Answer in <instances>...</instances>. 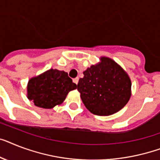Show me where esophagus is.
<instances>
[{"label":"esophagus","instance_id":"esophagus-1","mask_svg":"<svg viewBox=\"0 0 160 160\" xmlns=\"http://www.w3.org/2000/svg\"><path fill=\"white\" fill-rule=\"evenodd\" d=\"M73 82L75 83V84H77L78 82H79V78L76 77V78H75V79H73Z\"/></svg>","mask_w":160,"mask_h":160}]
</instances>
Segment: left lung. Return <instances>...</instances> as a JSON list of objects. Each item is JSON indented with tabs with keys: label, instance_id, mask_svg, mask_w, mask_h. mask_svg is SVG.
Instances as JSON below:
<instances>
[{
	"label": "left lung",
	"instance_id": "1",
	"mask_svg": "<svg viewBox=\"0 0 160 160\" xmlns=\"http://www.w3.org/2000/svg\"><path fill=\"white\" fill-rule=\"evenodd\" d=\"M77 88L84 106L92 113L108 116L121 110L129 101L132 83L129 76L110 58L83 72Z\"/></svg>",
	"mask_w": 160,
	"mask_h": 160
}]
</instances>
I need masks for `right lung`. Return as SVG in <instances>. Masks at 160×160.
Returning a JSON list of instances; mask_svg holds the SVG:
<instances>
[{"label": "right lung", "mask_w": 160, "mask_h": 160, "mask_svg": "<svg viewBox=\"0 0 160 160\" xmlns=\"http://www.w3.org/2000/svg\"><path fill=\"white\" fill-rule=\"evenodd\" d=\"M76 89V84L67 72L50 69L28 83V98L35 106L42 108H52L61 104L71 90Z\"/></svg>", "instance_id": "add662e5"}]
</instances>
